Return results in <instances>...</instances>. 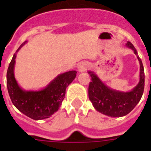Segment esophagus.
Returning <instances> with one entry per match:
<instances>
[{
  "label": "esophagus",
  "instance_id": "esophagus-1",
  "mask_svg": "<svg viewBox=\"0 0 151 151\" xmlns=\"http://www.w3.org/2000/svg\"><path fill=\"white\" fill-rule=\"evenodd\" d=\"M87 67H88L87 63H84V62L80 63L78 66V71H79V72H85V71L87 70Z\"/></svg>",
  "mask_w": 151,
  "mask_h": 151
}]
</instances>
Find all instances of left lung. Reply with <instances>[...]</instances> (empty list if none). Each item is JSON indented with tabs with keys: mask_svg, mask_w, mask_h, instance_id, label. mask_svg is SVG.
I'll list each match as a JSON object with an SVG mask.
<instances>
[{
	"mask_svg": "<svg viewBox=\"0 0 151 151\" xmlns=\"http://www.w3.org/2000/svg\"><path fill=\"white\" fill-rule=\"evenodd\" d=\"M128 48L134 51L140 65L139 82L130 92H120L107 87L92 71H88L92 81L88 86V97L95 109L112 117H123L130 113L139 102L144 90V69L143 63L133 45L128 41Z\"/></svg>",
	"mask_w": 151,
	"mask_h": 151,
	"instance_id": "1",
	"label": "left lung"
}]
</instances>
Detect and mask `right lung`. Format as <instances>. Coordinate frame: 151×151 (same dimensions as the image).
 I'll list each match as a JSON object with an SVG mask.
<instances>
[{
  "label": "right lung",
  "instance_id": "add662e5",
  "mask_svg": "<svg viewBox=\"0 0 151 151\" xmlns=\"http://www.w3.org/2000/svg\"><path fill=\"white\" fill-rule=\"evenodd\" d=\"M27 41L22 43L19 49ZM15 58L16 54H14L7 71V88L13 105L32 119L37 121L50 117L59 110L65 98L66 88L74 80L77 71L59 74L42 90L25 91L19 86L14 76Z\"/></svg>",
  "mask_w": 151,
  "mask_h": 151
}]
</instances>
